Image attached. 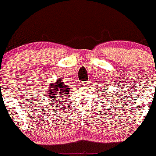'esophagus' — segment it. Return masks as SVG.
Returning <instances> with one entry per match:
<instances>
[{"mask_svg": "<svg viewBox=\"0 0 156 156\" xmlns=\"http://www.w3.org/2000/svg\"><path fill=\"white\" fill-rule=\"evenodd\" d=\"M88 84V83H87V82H84V83H82V86H84V85H87Z\"/></svg>", "mask_w": 156, "mask_h": 156, "instance_id": "1", "label": "esophagus"}]
</instances>
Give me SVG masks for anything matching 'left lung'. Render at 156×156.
Returning a JSON list of instances; mask_svg holds the SVG:
<instances>
[{"label": "left lung", "instance_id": "1", "mask_svg": "<svg viewBox=\"0 0 156 156\" xmlns=\"http://www.w3.org/2000/svg\"><path fill=\"white\" fill-rule=\"evenodd\" d=\"M99 89H100V88H99ZM102 89V90H103V89Z\"/></svg>", "mask_w": 156, "mask_h": 156}]
</instances>
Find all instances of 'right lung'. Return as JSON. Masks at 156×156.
Segmentation results:
<instances>
[{
  "label": "right lung",
  "mask_w": 156,
  "mask_h": 156,
  "mask_svg": "<svg viewBox=\"0 0 156 156\" xmlns=\"http://www.w3.org/2000/svg\"><path fill=\"white\" fill-rule=\"evenodd\" d=\"M70 90V88H68V86L64 85L63 80H61V78H59L58 80H57L55 83H51L49 85L48 89V92L50 98L52 99L51 101H52L53 104H55L56 107H58V106H61V101H60L59 98L67 96ZM57 103H59L58 106L56 104ZM62 105L64 104L62 103ZM60 108L61 107H59L58 108Z\"/></svg>",
  "instance_id": "obj_1"
}]
</instances>
